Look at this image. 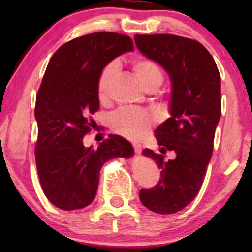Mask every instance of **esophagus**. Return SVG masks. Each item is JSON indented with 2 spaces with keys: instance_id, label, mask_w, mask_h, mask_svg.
Segmentation results:
<instances>
[{
  "instance_id": "esophagus-1",
  "label": "esophagus",
  "mask_w": 252,
  "mask_h": 252,
  "mask_svg": "<svg viewBox=\"0 0 252 252\" xmlns=\"http://www.w3.org/2000/svg\"><path fill=\"white\" fill-rule=\"evenodd\" d=\"M134 150L136 154H141V152H142V146L138 143H134Z\"/></svg>"
}]
</instances>
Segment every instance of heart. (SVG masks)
<instances>
[{
    "mask_svg": "<svg viewBox=\"0 0 252 252\" xmlns=\"http://www.w3.org/2000/svg\"><path fill=\"white\" fill-rule=\"evenodd\" d=\"M131 67L135 76L147 91H155L163 82V73L158 63L146 58H135L131 62ZM117 72V63H111L104 68L98 79V98L102 103L109 99L114 78ZM154 123V117L143 110H120L110 118V126L124 137L130 140H140Z\"/></svg>",
    "mask_w": 252,
    "mask_h": 252,
    "instance_id": "b5f03b06",
    "label": "heart"
}]
</instances>
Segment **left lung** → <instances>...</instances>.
<instances>
[{
    "label": "left lung",
    "instance_id": "left-lung-1",
    "mask_svg": "<svg viewBox=\"0 0 252 252\" xmlns=\"http://www.w3.org/2000/svg\"><path fill=\"white\" fill-rule=\"evenodd\" d=\"M144 57L162 66L170 79V117L155 130L161 153L172 150L173 160L144 149L161 169L155 187L140 190L141 202L161 215L187 206L200 190L213 150L221 115L220 74L210 52L195 40L172 34L136 35Z\"/></svg>",
    "mask_w": 252,
    "mask_h": 252
}]
</instances>
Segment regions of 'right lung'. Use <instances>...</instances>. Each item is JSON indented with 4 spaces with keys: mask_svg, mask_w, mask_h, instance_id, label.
Segmentation results:
<instances>
[{
    "mask_svg": "<svg viewBox=\"0 0 252 252\" xmlns=\"http://www.w3.org/2000/svg\"><path fill=\"white\" fill-rule=\"evenodd\" d=\"M131 51L129 36L99 32L66 42L48 63L35 103V161L43 193L59 209L91 204L103 164L134 155L131 143L118 135H110L97 148L83 143L90 116L99 109L100 73L111 60Z\"/></svg>",
    "mask_w": 252,
    "mask_h": 252,
    "instance_id": "add662e5",
    "label": "right lung"
}]
</instances>
